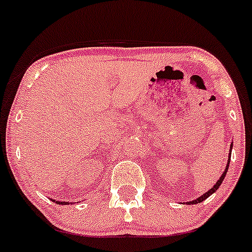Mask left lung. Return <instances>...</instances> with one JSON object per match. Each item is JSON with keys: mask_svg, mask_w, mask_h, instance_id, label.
Returning a JSON list of instances; mask_svg holds the SVG:
<instances>
[{"mask_svg": "<svg viewBox=\"0 0 252 252\" xmlns=\"http://www.w3.org/2000/svg\"><path fill=\"white\" fill-rule=\"evenodd\" d=\"M231 150H232V143L230 144V150H229V156H228V161H227V166H225V170L223 171V173H222V176L220 177V179L218 180V183H216L214 186L212 187L211 189L208 190V192H206V193H203L201 196H199V197H196L195 200H193V201H189L187 202V205H196V203H200V202H202L203 200H206L207 197L208 196H211L213 193H215L216 190H218V189L220 187V185L222 184V181H223V179H224V177H225V174H227V172H228V168H229V164H230V158H231Z\"/></svg>", "mask_w": 252, "mask_h": 252, "instance_id": "obj_1", "label": "left lung"}]
</instances>
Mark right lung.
I'll return each instance as SVG.
<instances>
[{
    "instance_id": "1",
    "label": "right lung",
    "mask_w": 252,
    "mask_h": 252,
    "mask_svg": "<svg viewBox=\"0 0 252 252\" xmlns=\"http://www.w3.org/2000/svg\"><path fill=\"white\" fill-rule=\"evenodd\" d=\"M56 200H53V202H55ZM56 203H58V205H68L69 202H63V201H56Z\"/></svg>"
}]
</instances>
